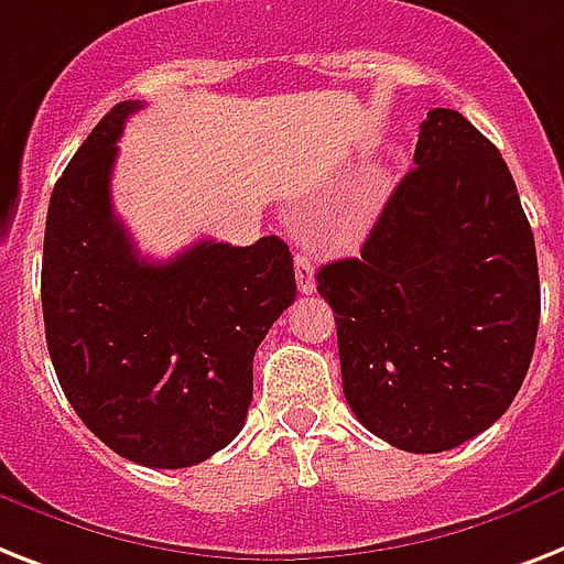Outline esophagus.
Wrapping results in <instances>:
<instances>
[{"label":"esophagus","instance_id":"esophagus-1","mask_svg":"<svg viewBox=\"0 0 564 564\" xmlns=\"http://www.w3.org/2000/svg\"><path fill=\"white\" fill-rule=\"evenodd\" d=\"M295 278H297V290L304 295H313L315 292V272H313V260L306 254H295Z\"/></svg>","mask_w":564,"mask_h":564}]
</instances>
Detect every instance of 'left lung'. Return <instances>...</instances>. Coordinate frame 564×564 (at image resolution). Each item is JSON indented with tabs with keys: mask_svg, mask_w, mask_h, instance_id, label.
Instances as JSON below:
<instances>
[{
	"mask_svg": "<svg viewBox=\"0 0 564 564\" xmlns=\"http://www.w3.org/2000/svg\"><path fill=\"white\" fill-rule=\"evenodd\" d=\"M347 405L416 455L487 432L533 359L539 267L507 162L455 109L420 127L359 258L318 269Z\"/></svg>",
	"mask_w": 564,
	"mask_h": 564,
	"instance_id": "1",
	"label": "left lung"
}]
</instances>
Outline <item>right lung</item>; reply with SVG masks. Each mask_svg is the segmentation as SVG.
Returning a JSON list of instances; mask_svg holds the SVG:
<instances>
[{
  "mask_svg": "<svg viewBox=\"0 0 564 564\" xmlns=\"http://www.w3.org/2000/svg\"><path fill=\"white\" fill-rule=\"evenodd\" d=\"M112 107L57 178L43 242V318L59 388L95 437L153 469L208 460L240 434L251 361L295 301L290 246L199 240L139 258L112 210L123 121Z\"/></svg>",
  "mask_w": 564,
  "mask_h": 564,
  "instance_id": "1",
  "label": "right lung"
}]
</instances>
